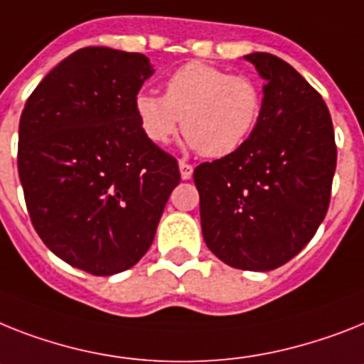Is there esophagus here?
Wrapping results in <instances>:
<instances>
[{"label": "esophagus", "instance_id": "34e87169", "mask_svg": "<svg viewBox=\"0 0 364 364\" xmlns=\"http://www.w3.org/2000/svg\"><path fill=\"white\" fill-rule=\"evenodd\" d=\"M178 167H180V176H182V180L191 178V175H193V165L186 164V161H178Z\"/></svg>", "mask_w": 364, "mask_h": 364}]
</instances>
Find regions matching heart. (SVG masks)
<instances>
[{"label":"heart","mask_w":364,"mask_h":364,"mask_svg":"<svg viewBox=\"0 0 364 364\" xmlns=\"http://www.w3.org/2000/svg\"><path fill=\"white\" fill-rule=\"evenodd\" d=\"M134 107L141 130L156 145L171 143L182 126L191 149L208 158H225L253 134L262 96L249 77L206 63H188L171 74L165 96L141 91Z\"/></svg>","instance_id":"b5f03b06"}]
</instances>
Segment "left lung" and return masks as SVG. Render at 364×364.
<instances>
[{"label": "left lung", "instance_id": "left-lung-1", "mask_svg": "<svg viewBox=\"0 0 364 364\" xmlns=\"http://www.w3.org/2000/svg\"><path fill=\"white\" fill-rule=\"evenodd\" d=\"M264 80L260 117L236 152L193 171L208 249L232 268L269 272L296 257L329 208L337 146L329 109L277 55H243Z\"/></svg>", "mask_w": 364, "mask_h": 364}]
</instances>
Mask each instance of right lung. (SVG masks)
<instances>
[{
    "instance_id": "add662e5",
    "label": "right lung",
    "mask_w": 364,
    "mask_h": 364,
    "mask_svg": "<svg viewBox=\"0 0 364 364\" xmlns=\"http://www.w3.org/2000/svg\"><path fill=\"white\" fill-rule=\"evenodd\" d=\"M149 57L81 48L27 98L18 175L27 212L53 255L91 275L132 268L149 251L178 164L143 134L134 100Z\"/></svg>"
}]
</instances>
